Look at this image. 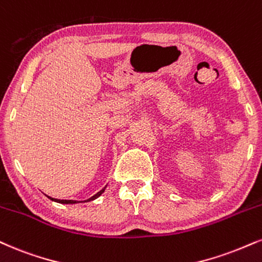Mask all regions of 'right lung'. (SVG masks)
Segmentation results:
<instances>
[{
	"label": "right lung",
	"mask_w": 262,
	"mask_h": 262,
	"mask_svg": "<svg viewBox=\"0 0 262 262\" xmlns=\"http://www.w3.org/2000/svg\"><path fill=\"white\" fill-rule=\"evenodd\" d=\"M106 187H107V185H106ZM106 187L103 188L102 190H100L99 193H96L95 195H94V196H91L90 199H88V200H85V201H77V200H58V199H53V198H50V199H51L52 201H56V203H59V204H77V203H86V201H91V200H95V199H97V198H99L100 195L102 194L103 191H105Z\"/></svg>",
	"instance_id": "1"
}]
</instances>
